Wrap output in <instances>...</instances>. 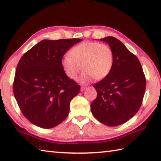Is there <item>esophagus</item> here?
<instances>
[{
	"label": "esophagus",
	"mask_w": 161,
	"mask_h": 161,
	"mask_svg": "<svg viewBox=\"0 0 161 161\" xmlns=\"http://www.w3.org/2000/svg\"><path fill=\"white\" fill-rule=\"evenodd\" d=\"M86 86H81V91H85V90H86Z\"/></svg>",
	"instance_id": "34e87169"
}]
</instances>
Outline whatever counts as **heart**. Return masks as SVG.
<instances>
[{
	"label": "heart",
	"instance_id": "1",
	"mask_svg": "<svg viewBox=\"0 0 161 161\" xmlns=\"http://www.w3.org/2000/svg\"><path fill=\"white\" fill-rule=\"evenodd\" d=\"M114 63V54L107 44L95 42H85L75 46L61 61L65 74L72 80L76 79L79 73L84 70L80 81L83 83L92 78L103 80L111 73Z\"/></svg>",
	"mask_w": 161,
	"mask_h": 161
}]
</instances>
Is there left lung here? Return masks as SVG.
I'll list each match as a JSON object with an SVG mask.
<instances>
[{"mask_svg": "<svg viewBox=\"0 0 161 161\" xmlns=\"http://www.w3.org/2000/svg\"><path fill=\"white\" fill-rule=\"evenodd\" d=\"M100 40L114 51V63L108 76L93 85L97 95L91 109L98 121L115 126L127 122L138 111L144 97L146 78L137 57L120 41L114 36Z\"/></svg>", "mask_w": 161, "mask_h": 161, "instance_id": "obj_1", "label": "left lung"}]
</instances>
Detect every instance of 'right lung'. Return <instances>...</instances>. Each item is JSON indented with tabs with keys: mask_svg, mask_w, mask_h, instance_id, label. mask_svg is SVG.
<instances>
[{
	"mask_svg": "<svg viewBox=\"0 0 161 161\" xmlns=\"http://www.w3.org/2000/svg\"><path fill=\"white\" fill-rule=\"evenodd\" d=\"M81 39L42 40L20 58L13 91L23 115L35 125L50 129L66 118L80 86L65 74L62 57Z\"/></svg>",
	"mask_w": 161,
	"mask_h": 161,
	"instance_id": "1",
	"label": "right lung"
}]
</instances>
